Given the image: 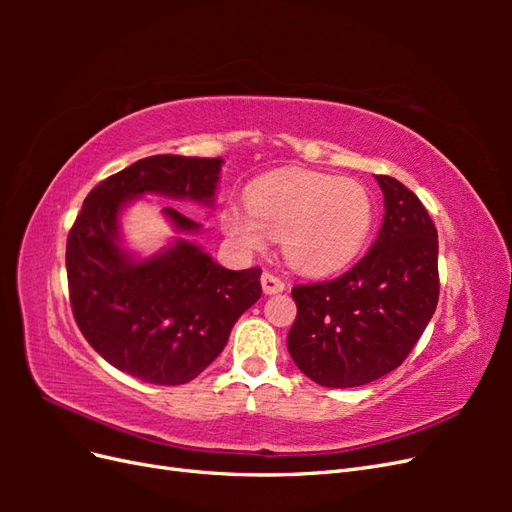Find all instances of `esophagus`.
Here are the masks:
<instances>
[{"label": "esophagus", "mask_w": 512, "mask_h": 512, "mask_svg": "<svg viewBox=\"0 0 512 512\" xmlns=\"http://www.w3.org/2000/svg\"><path fill=\"white\" fill-rule=\"evenodd\" d=\"M260 282H262V290H265V294H275V292H282L286 288L282 277H277V275H273L269 271L262 273Z\"/></svg>", "instance_id": "esophagus-1"}]
</instances>
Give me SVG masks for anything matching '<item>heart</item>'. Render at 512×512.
<instances>
[{"mask_svg":"<svg viewBox=\"0 0 512 512\" xmlns=\"http://www.w3.org/2000/svg\"><path fill=\"white\" fill-rule=\"evenodd\" d=\"M376 220L374 196L344 177L288 170L260 179L247 194V209L228 207L224 232L245 252L282 239L286 260L305 273H333L363 250Z\"/></svg>","mask_w":512,"mask_h":512,"instance_id":"1","label":"heart"}]
</instances>
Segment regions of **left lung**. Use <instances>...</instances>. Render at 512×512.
Segmentation results:
<instances>
[{
  "instance_id": "left-lung-1",
  "label": "left lung",
  "mask_w": 512,
  "mask_h": 512,
  "mask_svg": "<svg viewBox=\"0 0 512 512\" xmlns=\"http://www.w3.org/2000/svg\"><path fill=\"white\" fill-rule=\"evenodd\" d=\"M382 228L369 252L335 280L297 284L292 361L320 386L350 389L397 369L438 305V230L421 200L389 175Z\"/></svg>"
}]
</instances>
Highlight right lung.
I'll return each instance as SVG.
<instances>
[{"instance_id":"add662e5","label":"right lung","mask_w":512,"mask_h":512,"mask_svg":"<svg viewBox=\"0 0 512 512\" xmlns=\"http://www.w3.org/2000/svg\"><path fill=\"white\" fill-rule=\"evenodd\" d=\"M222 158L151 156L100 181L68 232L66 271L72 316L104 361L149 384L194 380L215 361L239 316L262 294L260 267L230 271L179 239L143 262L117 239V218L145 192L213 203ZM181 232L198 224L175 207Z\"/></svg>"}]
</instances>
